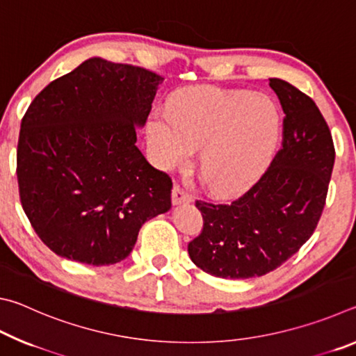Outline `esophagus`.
Listing matches in <instances>:
<instances>
[{
  "label": "esophagus",
  "instance_id": "1",
  "mask_svg": "<svg viewBox=\"0 0 356 356\" xmlns=\"http://www.w3.org/2000/svg\"><path fill=\"white\" fill-rule=\"evenodd\" d=\"M171 200H172L174 206H177V204L191 202L193 197H191V195H188V193H186V191L182 188V186H180V185H174Z\"/></svg>",
  "mask_w": 356,
  "mask_h": 356
}]
</instances>
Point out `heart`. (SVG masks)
Masks as SVG:
<instances>
[{
	"label": "heart",
	"instance_id": "b5f03b06",
	"mask_svg": "<svg viewBox=\"0 0 356 356\" xmlns=\"http://www.w3.org/2000/svg\"><path fill=\"white\" fill-rule=\"evenodd\" d=\"M280 114L261 94L210 84L180 89L170 110L149 114L147 140L156 166L174 170L201 148V177L218 196L240 195L256 182L278 140Z\"/></svg>",
	"mask_w": 356,
	"mask_h": 356
}]
</instances>
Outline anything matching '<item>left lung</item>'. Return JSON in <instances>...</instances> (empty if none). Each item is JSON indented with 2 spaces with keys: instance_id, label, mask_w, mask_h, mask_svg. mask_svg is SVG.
Masks as SVG:
<instances>
[{
  "instance_id": "1",
  "label": "left lung",
  "mask_w": 356,
  "mask_h": 356,
  "mask_svg": "<svg viewBox=\"0 0 356 356\" xmlns=\"http://www.w3.org/2000/svg\"><path fill=\"white\" fill-rule=\"evenodd\" d=\"M268 84L286 114L281 149L236 201H196L204 225L188 254L218 278H254L278 268L312 236L327 201L334 165L328 124L314 100L291 83L270 78Z\"/></svg>"
}]
</instances>
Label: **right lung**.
<instances>
[{"label": "right lung", "mask_w": 356, "mask_h": 356, "mask_svg": "<svg viewBox=\"0 0 356 356\" xmlns=\"http://www.w3.org/2000/svg\"><path fill=\"white\" fill-rule=\"evenodd\" d=\"M161 81L147 69L91 58L28 106L17 147L20 202L58 256L120 262L144 222L171 209V177L136 147Z\"/></svg>", "instance_id": "obj_1"}]
</instances>
